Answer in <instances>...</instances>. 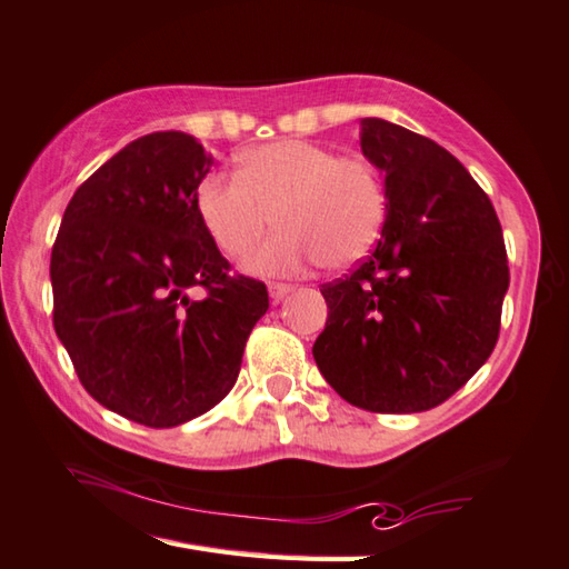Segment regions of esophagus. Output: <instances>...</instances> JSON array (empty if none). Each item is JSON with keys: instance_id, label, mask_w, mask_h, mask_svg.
I'll return each mask as SVG.
<instances>
[{"instance_id": "esophagus-1", "label": "esophagus", "mask_w": 569, "mask_h": 569, "mask_svg": "<svg viewBox=\"0 0 569 569\" xmlns=\"http://www.w3.org/2000/svg\"><path fill=\"white\" fill-rule=\"evenodd\" d=\"M268 293H271L273 301H283V298H286L288 293H293V286H288V283H271V286H268Z\"/></svg>"}]
</instances>
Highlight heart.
I'll use <instances>...</instances> for the list:
<instances>
[{
	"instance_id": "obj_1",
	"label": "heart",
	"mask_w": 569,
	"mask_h": 569,
	"mask_svg": "<svg viewBox=\"0 0 569 569\" xmlns=\"http://www.w3.org/2000/svg\"><path fill=\"white\" fill-rule=\"evenodd\" d=\"M196 211L231 258L249 251L276 213L281 229L246 258V268L288 276L320 258L330 268L366 258L383 229L386 193L366 159L283 139L241 153L236 177H206L196 189Z\"/></svg>"
}]
</instances>
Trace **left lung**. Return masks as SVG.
Here are the masks:
<instances>
[{
    "label": "left lung",
    "instance_id": "left-lung-1",
    "mask_svg": "<svg viewBox=\"0 0 569 569\" xmlns=\"http://www.w3.org/2000/svg\"><path fill=\"white\" fill-rule=\"evenodd\" d=\"M360 151L383 173L376 251L320 288L328 303L313 358L350 406L420 412L460 390L490 358L510 271L488 196L436 141L360 119Z\"/></svg>",
    "mask_w": 569,
    "mask_h": 569
}]
</instances>
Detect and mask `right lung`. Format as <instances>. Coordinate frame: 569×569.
<instances>
[{
	"instance_id": "obj_1",
	"label": "right lung",
	"mask_w": 569,
	"mask_h": 569,
	"mask_svg": "<svg viewBox=\"0 0 569 569\" xmlns=\"http://www.w3.org/2000/svg\"><path fill=\"white\" fill-rule=\"evenodd\" d=\"M211 163L183 131L127 143L71 196L51 249L54 330L81 386L149 428H177L229 396L268 311L266 286L229 276L196 211Z\"/></svg>"
}]
</instances>
